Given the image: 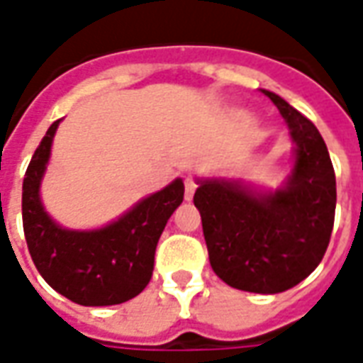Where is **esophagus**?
<instances>
[{
    "instance_id": "obj_1",
    "label": "esophagus",
    "mask_w": 363,
    "mask_h": 363,
    "mask_svg": "<svg viewBox=\"0 0 363 363\" xmlns=\"http://www.w3.org/2000/svg\"><path fill=\"white\" fill-rule=\"evenodd\" d=\"M194 190H196V182L192 181V179H186L184 181V198L186 200H192V196H194Z\"/></svg>"
}]
</instances>
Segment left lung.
<instances>
[{"mask_svg":"<svg viewBox=\"0 0 363 363\" xmlns=\"http://www.w3.org/2000/svg\"><path fill=\"white\" fill-rule=\"evenodd\" d=\"M294 142V167L280 189L241 179H196L194 206L202 218L213 272L228 286L280 294L305 280L325 257L336 208V179L325 140L311 120L272 91Z\"/></svg>","mask_w":363,"mask_h":363,"instance_id":"obj_1","label":"left lung"}]
</instances>
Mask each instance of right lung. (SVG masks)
Segmentation results:
<instances>
[{
    "label": "right lung",
    "mask_w": 363,
    "mask_h": 363,
    "mask_svg": "<svg viewBox=\"0 0 363 363\" xmlns=\"http://www.w3.org/2000/svg\"><path fill=\"white\" fill-rule=\"evenodd\" d=\"M56 120L36 147L23 181V229L36 270L58 294L87 307L124 303L150 284L157 241L184 198V182L142 198L99 229H67L52 220L40 198Z\"/></svg>",
    "instance_id": "add662e5"
}]
</instances>
